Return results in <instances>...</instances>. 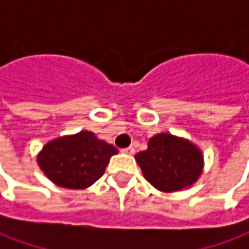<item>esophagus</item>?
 Masks as SVG:
<instances>
[{
    "mask_svg": "<svg viewBox=\"0 0 249 249\" xmlns=\"http://www.w3.org/2000/svg\"><path fill=\"white\" fill-rule=\"evenodd\" d=\"M134 147H127V148H123L122 149V152H124V154H129V155H131V154H134Z\"/></svg>",
    "mask_w": 249,
    "mask_h": 249,
    "instance_id": "obj_1",
    "label": "esophagus"
}]
</instances>
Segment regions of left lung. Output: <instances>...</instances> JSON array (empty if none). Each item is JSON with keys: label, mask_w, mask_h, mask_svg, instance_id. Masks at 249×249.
<instances>
[{"label": "left lung", "mask_w": 249, "mask_h": 249, "mask_svg": "<svg viewBox=\"0 0 249 249\" xmlns=\"http://www.w3.org/2000/svg\"><path fill=\"white\" fill-rule=\"evenodd\" d=\"M144 177L160 191L172 193L191 186L201 175L202 155L190 141L172 134H158L148 148L136 155Z\"/></svg>", "instance_id": "8db88e82"}]
</instances>
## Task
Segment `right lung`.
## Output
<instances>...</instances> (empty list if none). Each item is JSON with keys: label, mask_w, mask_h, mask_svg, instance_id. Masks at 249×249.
I'll return each instance as SVG.
<instances>
[{"label": "right lung", "mask_w": 249, "mask_h": 249, "mask_svg": "<svg viewBox=\"0 0 249 249\" xmlns=\"http://www.w3.org/2000/svg\"><path fill=\"white\" fill-rule=\"evenodd\" d=\"M118 149L91 131L48 142L38 157L45 176L65 188H86L100 178Z\"/></svg>", "instance_id": "right-lung-1"}]
</instances>
